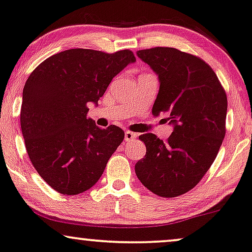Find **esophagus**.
I'll use <instances>...</instances> for the list:
<instances>
[{
	"instance_id": "1",
	"label": "esophagus",
	"mask_w": 252,
	"mask_h": 252,
	"mask_svg": "<svg viewBox=\"0 0 252 252\" xmlns=\"http://www.w3.org/2000/svg\"><path fill=\"white\" fill-rule=\"evenodd\" d=\"M136 137H137V133L129 131V130H126V131L124 132V141H126V142L133 141V139H135Z\"/></svg>"
}]
</instances>
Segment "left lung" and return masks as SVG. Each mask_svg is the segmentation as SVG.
<instances>
[{"label":"left lung","instance_id":"1","mask_svg":"<svg viewBox=\"0 0 252 252\" xmlns=\"http://www.w3.org/2000/svg\"><path fill=\"white\" fill-rule=\"evenodd\" d=\"M159 79L152 114H168L173 131L167 141L154 133L139 139L145 157L136 176L152 193L174 197L195 187L214 163L225 135L227 95L211 66L173 47L137 51Z\"/></svg>","mask_w":252,"mask_h":252}]
</instances>
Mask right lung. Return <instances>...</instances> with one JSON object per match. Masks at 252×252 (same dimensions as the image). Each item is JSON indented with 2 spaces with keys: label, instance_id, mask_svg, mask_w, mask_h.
<instances>
[{
  "label": "right lung",
  "instance_id": "1",
  "mask_svg": "<svg viewBox=\"0 0 252 252\" xmlns=\"http://www.w3.org/2000/svg\"><path fill=\"white\" fill-rule=\"evenodd\" d=\"M136 62L130 50H66L38 65L24 85L21 128L38 174L57 192L76 195L93 187L123 142L116 126L87 119L115 75Z\"/></svg>",
  "mask_w": 252,
  "mask_h": 252
}]
</instances>
